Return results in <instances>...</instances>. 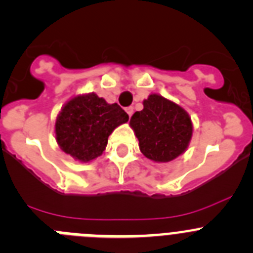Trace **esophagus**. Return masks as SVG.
I'll return each instance as SVG.
<instances>
[{"label":"esophagus","instance_id":"esophagus-1","mask_svg":"<svg viewBox=\"0 0 253 253\" xmlns=\"http://www.w3.org/2000/svg\"><path fill=\"white\" fill-rule=\"evenodd\" d=\"M126 112H127V115H128L129 117H131V116L133 115V107H127L126 108Z\"/></svg>","mask_w":253,"mask_h":253}]
</instances>
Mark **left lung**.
<instances>
[{
	"label": "left lung",
	"mask_w": 253,
	"mask_h": 253,
	"mask_svg": "<svg viewBox=\"0 0 253 253\" xmlns=\"http://www.w3.org/2000/svg\"><path fill=\"white\" fill-rule=\"evenodd\" d=\"M129 125L147 159L169 162L185 152L192 136L188 113L159 94L143 101V110L134 112Z\"/></svg>",
	"instance_id": "1"
}]
</instances>
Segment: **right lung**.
<instances>
[{"label":"right lung","instance_id":"1","mask_svg":"<svg viewBox=\"0 0 253 253\" xmlns=\"http://www.w3.org/2000/svg\"><path fill=\"white\" fill-rule=\"evenodd\" d=\"M128 115L117 103L89 93L72 98L56 121V140L66 153L79 161H91L105 151L108 136Z\"/></svg>","mask_w":253,"mask_h":253}]
</instances>
